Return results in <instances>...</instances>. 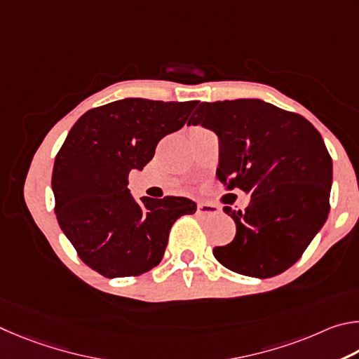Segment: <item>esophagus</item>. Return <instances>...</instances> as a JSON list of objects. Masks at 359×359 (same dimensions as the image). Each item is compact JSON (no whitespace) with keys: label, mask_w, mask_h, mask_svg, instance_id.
<instances>
[{"label":"esophagus","mask_w":359,"mask_h":359,"mask_svg":"<svg viewBox=\"0 0 359 359\" xmlns=\"http://www.w3.org/2000/svg\"><path fill=\"white\" fill-rule=\"evenodd\" d=\"M198 212L200 215H203V216H206V215H217L219 211V206H216V205H211V203H198Z\"/></svg>","instance_id":"1"}]
</instances>
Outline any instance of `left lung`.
I'll return each instance as SVG.
<instances>
[{
	"label": "left lung",
	"instance_id": "1",
	"mask_svg": "<svg viewBox=\"0 0 359 359\" xmlns=\"http://www.w3.org/2000/svg\"><path fill=\"white\" fill-rule=\"evenodd\" d=\"M187 124L215 132L217 178L250 196L244 211L224 206L236 235L212 250L217 262L250 278L284 273L328 219L332 161L320 132L260 99L202 102Z\"/></svg>",
	"mask_w": 359,
	"mask_h": 359
}]
</instances>
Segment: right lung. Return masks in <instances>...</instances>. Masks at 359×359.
Instances as JSON below:
<instances>
[{"label": "right lung", "instance_id": "right-lung-1", "mask_svg": "<svg viewBox=\"0 0 359 359\" xmlns=\"http://www.w3.org/2000/svg\"><path fill=\"white\" fill-rule=\"evenodd\" d=\"M196 105L115 100L88 110L67 134L53 165L55 212L94 271L105 278L149 271L162 260L176 219L197 211L186 197L137 202L128 189L130 170H143L161 138L183 128Z\"/></svg>", "mask_w": 359, "mask_h": 359}]
</instances>
